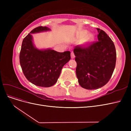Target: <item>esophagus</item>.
Returning a JSON list of instances; mask_svg holds the SVG:
<instances>
[{
    "instance_id": "obj_1",
    "label": "esophagus",
    "mask_w": 131,
    "mask_h": 131,
    "mask_svg": "<svg viewBox=\"0 0 131 131\" xmlns=\"http://www.w3.org/2000/svg\"><path fill=\"white\" fill-rule=\"evenodd\" d=\"M71 58H75V55H74L73 51H72V52H71Z\"/></svg>"
}]
</instances>
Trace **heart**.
<instances>
[{"label": "heart", "instance_id": "obj_1", "mask_svg": "<svg viewBox=\"0 0 131 131\" xmlns=\"http://www.w3.org/2000/svg\"><path fill=\"white\" fill-rule=\"evenodd\" d=\"M93 38H94V37H93V35H90V36H89V40H88V41H89V42L92 41L93 40Z\"/></svg>", "mask_w": 131, "mask_h": 131}]
</instances>
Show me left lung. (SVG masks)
I'll return each instance as SVG.
<instances>
[{
	"mask_svg": "<svg viewBox=\"0 0 131 131\" xmlns=\"http://www.w3.org/2000/svg\"><path fill=\"white\" fill-rule=\"evenodd\" d=\"M97 30L98 41L77 45L74 49L78 82L82 88L88 90L98 89L106 85L116 64V52L113 41L104 31Z\"/></svg>",
	"mask_w": 131,
	"mask_h": 131,
	"instance_id": "left-lung-1",
	"label": "left lung"
}]
</instances>
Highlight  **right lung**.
<instances>
[{
    "label": "right lung",
    "instance_id": "obj_1",
    "mask_svg": "<svg viewBox=\"0 0 131 131\" xmlns=\"http://www.w3.org/2000/svg\"><path fill=\"white\" fill-rule=\"evenodd\" d=\"M46 27L35 28L23 39L19 62L27 79L33 84L48 88L57 81L62 69L70 59V52H58L53 50H38L33 45L31 33L46 31Z\"/></svg>",
    "mask_w": 131,
    "mask_h": 131
}]
</instances>
